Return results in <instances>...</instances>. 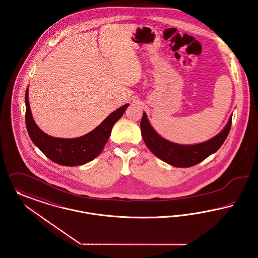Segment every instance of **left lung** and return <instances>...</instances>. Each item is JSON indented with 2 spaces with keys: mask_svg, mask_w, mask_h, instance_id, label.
<instances>
[{
  "mask_svg": "<svg viewBox=\"0 0 258 258\" xmlns=\"http://www.w3.org/2000/svg\"><path fill=\"white\" fill-rule=\"evenodd\" d=\"M231 124L232 115L219 134L207 142L191 146H182L163 139L151 127L146 112H144L141 120V131L147 147L155 156L172 166L187 168L203 161L222 146L229 134Z\"/></svg>",
  "mask_w": 258,
  "mask_h": 258,
  "instance_id": "8db88e82",
  "label": "left lung"
}]
</instances>
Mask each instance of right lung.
<instances>
[{"instance_id":"obj_1","label":"right lung","mask_w":258,"mask_h":258,"mask_svg":"<svg viewBox=\"0 0 258 258\" xmlns=\"http://www.w3.org/2000/svg\"><path fill=\"white\" fill-rule=\"evenodd\" d=\"M25 104V122L32 142L51 161L63 166H79L96 158L108 142L112 126L122 116L129 106V104L123 105L111 112L103 122L86 135L75 139H62L47 135L37 126L30 109L28 88Z\"/></svg>"}]
</instances>
